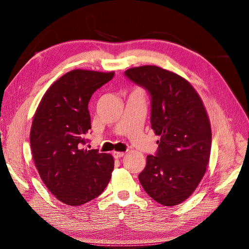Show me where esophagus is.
Wrapping results in <instances>:
<instances>
[{
    "label": "esophagus",
    "mask_w": 249,
    "mask_h": 249,
    "mask_svg": "<svg viewBox=\"0 0 249 249\" xmlns=\"http://www.w3.org/2000/svg\"><path fill=\"white\" fill-rule=\"evenodd\" d=\"M113 155H114V158H115V159H121V158H123V156L125 155V152L115 151V152L113 153Z\"/></svg>",
    "instance_id": "1"
}]
</instances>
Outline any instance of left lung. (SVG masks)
<instances>
[{"label":"left lung","mask_w":249,"mask_h":249,"mask_svg":"<svg viewBox=\"0 0 249 249\" xmlns=\"http://www.w3.org/2000/svg\"><path fill=\"white\" fill-rule=\"evenodd\" d=\"M125 75L151 97V128L160 136L155 155L138 176L144 191L163 206L186 201L197 189L210 160L212 132L204 104L180 75L155 65L129 69Z\"/></svg>","instance_id":"obj_1"}]
</instances>
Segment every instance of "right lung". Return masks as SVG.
Segmentation results:
<instances>
[{
  "label": "right lung",
  "mask_w": 249,
  "mask_h": 249,
  "mask_svg": "<svg viewBox=\"0 0 249 249\" xmlns=\"http://www.w3.org/2000/svg\"><path fill=\"white\" fill-rule=\"evenodd\" d=\"M114 74L87 70L67 72L50 86L35 112L30 131L33 160L44 185L63 204H86L110 181L113 156L84 145L90 129V97Z\"/></svg>",
  "instance_id": "add662e5"
}]
</instances>
